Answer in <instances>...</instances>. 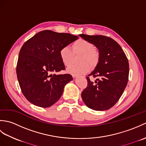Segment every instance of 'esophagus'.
Listing matches in <instances>:
<instances>
[{"label": "esophagus", "mask_w": 146, "mask_h": 146, "mask_svg": "<svg viewBox=\"0 0 146 146\" xmlns=\"http://www.w3.org/2000/svg\"><path fill=\"white\" fill-rule=\"evenodd\" d=\"M78 76H81V77H83V78H85V75H73L74 78H76V77H78Z\"/></svg>", "instance_id": "34e87169"}]
</instances>
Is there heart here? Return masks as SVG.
I'll return each instance as SVG.
<instances>
[{"label": "heart", "instance_id": "1", "mask_svg": "<svg viewBox=\"0 0 146 146\" xmlns=\"http://www.w3.org/2000/svg\"><path fill=\"white\" fill-rule=\"evenodd\" d=\"M72 48L73 53L68 46L62 47L59 52L62 63L66 67H69L72 64L74 55L81 54L82 56L79 60L81 64L73 65L68 68V71L70 73L73 75L85 73L90 70V65L93 67L97 66L100 55L95 49V46L93 43L87 40L79 39L73 43Z\"/></svg>", "mask_w": 146, "mask_h": 146}]
</instances>
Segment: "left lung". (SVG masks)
Returning <instances> with one entry per match:
<instances>
[{
	"mask_svg": "<svg viewBox=\"0 0 146 146\" xmlns=\"http://www.w3.org/2000/svg\"><path fill=\"white\" fill-rule=\"evenodd\" d=\"M98 49L99 61L94 71L86 76L87 86L82 92L86 106L95 110H106L119 100L127 85L129 61L118 43L110 37L80 35ZM98 78L95 84L89 76Z\"/></svg>",
	"mask_w": 146,
	"mask_h": 146,
	"instance_id": "left-lung-1",
	"label": "left lung"
}]
</instances>
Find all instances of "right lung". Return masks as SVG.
I'll return each instance as SVG.
<instances>
[{"instance_id": "add662e5", "label": "right lung", "mask_w": 146, "mask_h": 146, "mask_svg": "<svg viewBox=\"0 0 146 146\" xmlns=\"http://www.w3.org/2000/svg\"><path fill=\"white\" fill-rule=\"evenodd\" d=\"M77 39L78 36L71 34L44 30L24 42L19 54L16 73L22 93L31 103L46 108L60 98L72 76L52 73L66 69L59 52Z\"/></svg>"}]
</instances>
